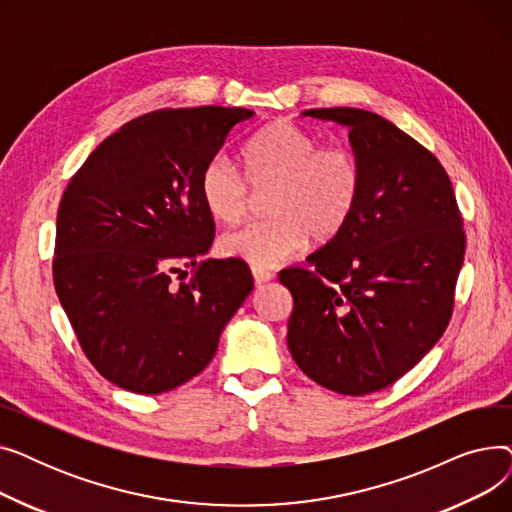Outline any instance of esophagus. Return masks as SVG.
<instances>
[{"label": "esophagus", "mask_w": 512, "mask_h": 512, "mask_svg": "<svg viewBox=\"0 0 512 512\" xmlns=\"http://www.w3.org/2000/svg\"><path fill=\"white\" fill-rule=\"evenodd\" d=\"M253 280H255L257 286H261V284L272 282L274 274L272 272H265V270H259V267H253Z\"/></svg>", "instance_id": "obj_1"}]
</instances>
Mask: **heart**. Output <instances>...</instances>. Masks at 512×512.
I'll return each mask as SVG.
<instances>
[{"label":"heart","instance_id":"obj_1","mask_svg":"<svg viewBox=\"0 0 512 512\" xmlns=\"http://www.w3.org/2000/svg\"><path fill=\"white\" fill-rule=\"evenodd\" d=\"M363 172L357 155L346 147H319L307 128L278 120L267 124L247 145V174L226 155H213L199 178V195L215 222L232 224L245 215L251 186L270 188L265 211L220 236L218 251L259 270L276 267L297 255L309 236L334 238L359 203Z\"/></svg>","mask_w":512,"mask_h":512}]
</instances>
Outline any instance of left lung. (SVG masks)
<instances>
[{
    "label": "left lung",
    "mask_w": 512,
    "mask_h": 512,
    "mask_svg": "<svg viewBox=\"0 0 512 512\" xmlns=\"http://www.w3.org/2000/svg\"><path fill=\"white\" fill-rule=\"evenodd\" d=\"M303 116L348 128L363 184L346 226L290 267L288 351L332 392H378L444 334L465 259V232L440 161L386 118L357 107Z\"/></svg>",
    "instance_id": "left-lung-1"
}]
</instances>
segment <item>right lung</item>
<instances>
[{
    "label": "right lung",
    "mask_w": 512,
    "mask_h": 512,
    "mask_svg": "<svg viewBox=\"0 0 512 512\" xmlns=\"http://www.w3.org/2000/svg\"><path fill=\"white\" fill-rule=\"evenodd\" d=\"M253 116L205 105L134 118L66 188L53 284L87 359L122 390L193 380L253 290L242 261L203 259L215 226L199 195L207 161Z\"/></svg>",
    "instance_id": "1"
}]
</instances>
